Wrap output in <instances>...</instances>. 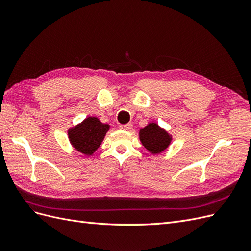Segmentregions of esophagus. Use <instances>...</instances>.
Returning a JSON list of instances; mask_svg holds the SVG:
<instances>
[{"instance_id":"1","label":"esophagus","mask_w":251,"mask_h":251,"mask_svg":"<svg viewBox=\"0 0 251 251\" xmlns=\"http://www.w3.org/2000/svg\"><path fill=\"white\" fill-rule=\"evenodd\" d=\"M119 127L121 128V130H126V131H128L131 130L132 128V124H126V125H120Z\"/></svg>"}]
</instances>
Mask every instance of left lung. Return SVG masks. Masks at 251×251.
Returning a JSON list of instances; mask_svg holds the SVG:
<instances>
[{"label": "left lung", "instance_id": "8db88e82", "mask_svg": "<svg viewBox=\"0 0 251 251\" xmlns=\"http://www.w3.org/2000/svg\"><path fill=\"white\" fill-rule=\"evenodd\" d=\"M140 140L147 150L151 153H161L169 147L171 138L169 134L156 124H150L142 130H140Z\"/></svg>", "mask_w": 251, "mask_h": 251}]
</instances>
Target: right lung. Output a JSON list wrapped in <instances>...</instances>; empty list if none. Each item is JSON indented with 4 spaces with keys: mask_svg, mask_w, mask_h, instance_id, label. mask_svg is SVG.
Listing matches in <instances>:
<instances>
[{
    "mask_svg": "<svg viewBox=\"0 0 251 251\" xmlns=\"http://www.w3.org/2000/svg\"><path fill=\"white\" fill-rule=\"evenodd\" d=\"M108 130V125L101 124L95 117H89L69 131V138L72 146L80 153L92 155L100 148Z\"/></svg>",
    "mask_w": 251,
    "mask_h": 251,
    "instance_id": "right-lung-1",
    "label": "right lung"
}]
</instances>
